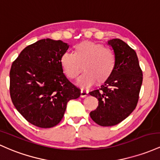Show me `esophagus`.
Returning a JSON list of instances; mask_svg holds the SVG:
<instances>
[{"label": "esophagus", "mask_w": 160, "mask_h": 160, "mask_svg": "<svg viewBox=\"0 0 160 160\" xmlns=\"http://www.w3.org/2000/svg\"><path fill=\"white\" fill-rule=\"evenodd\" d=\"M88 95V93L87 92V91H82L80 92V97L81 98H86V97Z\"/></svg>", "instance_id": "obj_1"}]
</instances>
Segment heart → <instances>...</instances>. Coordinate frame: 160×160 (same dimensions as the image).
Instances as JSON below:
<instances>
[{
	"label": "heart",
	"instance_id": "heart-1",
	"mask_svg": "<svg viewBox=\"0 0 160 160\" xmlns=\"http://www.w3.org/2000/svg\"><path fill=\"white\" fill-rule=\"evenodd\" d=\"M60 62L71 79L78 78L84 69L85 73L77 81V85L88 89L96 82L102 85L110 78L116 69V59L113 52L102 44L84 41L75 45V53L65 52Z\"/></svg>",
	"mask_w": 160,
	"mask_h": 160
}]
</instances>
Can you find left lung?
<instances>
[{
    "instance_id": "obj_1",
    "label": "left lung",
    "mask_w": 160,
    "mask_h": 160,
    "mask_svg": "<svg viewBox=\"0 0 160 160\" xmlns=\"http://www.w3.org/2000/svg\"><path fill=\"white\" fill-rule=\"evenodd\" d=\"M107 43L116 56V69L100 89L89 93L99 101L98 108L90 112V116L100 126L117 125L133 112L143 81L136 52L119 38Z\"/></svg>"
}]
</instances>
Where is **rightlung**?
Segmentation results:
<instances>
[{
  "instance_id": "obj_1",
  "label": "right lung",
  "mask_w": 160,
  "mask_h": 160,
  "mask_svg": "<svg viewBox=\"0 0 160 160\" xmlns=\"http://www.w3.org/2000/svg\"><path fill=\"white\" fill-rule=\"evenodd\" d=\"M68 48L60 40L41 39L24 48L11 66L12 103L28 122L39 128L57 125L68 102L80 96V90L67 79L61 65Z\"/></svg>"
}]
</instances>
